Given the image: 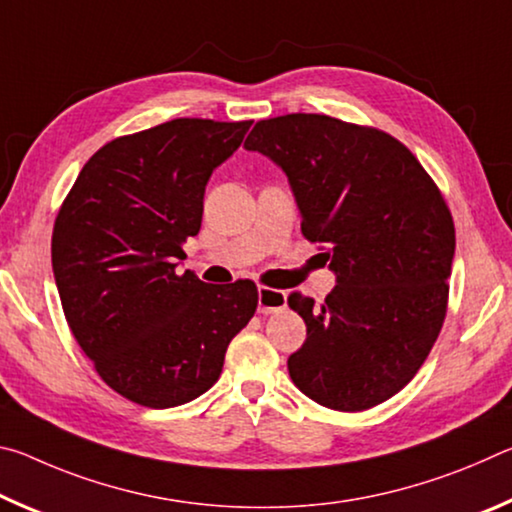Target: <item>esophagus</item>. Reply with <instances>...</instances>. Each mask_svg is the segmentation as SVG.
<instances>
[{
	"label": "esophagus",
	"mask_w": 512,
	"mask_h": 512,
	"mask_svg": "<svg viewBox=\"0 0 512 512\" xmlns=\"http://www.w3.org/2000/svg\"><path fill=\"white\" fill-rule=\"evenodd\" d=\"M287 307V293L277 291V289H268V287H259L257 289V311L259 314H275V311H282Z\"/></svg>",
	"instance_id": "esophagus-1"
}]
</instances>
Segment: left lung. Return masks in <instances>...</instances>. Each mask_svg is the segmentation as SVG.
Returning a JSON list of instances; mask_svg holds the SVG:
<instances>
[{
    "label": "left lung",
    "mask_w": 512,
    "mask_h": 512,
    "mask_svg": "<svg viewBox=\"0 0 512 512\" xmlns=\"http://www.w3.org/2000/svg\"><path fill=\"white\" fill-rule=\"evenodd\" d=\"M244 146L284 171L302 235L336 275L323 305L289 296L307 325L287 361L293 384L334 411L386 402L445 320L456 235L443 196L395 137L327 115L257 121Z\"/></svg>",
    "instance_id": "8db88e82"
}]
</instances>
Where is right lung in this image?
Segmentation results:
<instances>
[{"label":"right lung","mask_w":512,"mask_h":512,"mask_svg":"<svg viewBox=\"0 0 512 512\" xmlns=\"http://www.w3.org/2000/svg\"><path fill=\"white\" fill-rule=\"evenodd\" d=\"M253 121L171 119L112 140L85 162L56 216L51 266L65 318L101 379L135 404L171 409L219 379L253 318L250 280L176 273L205 185Z\"/></svg>","instance_id":"1"}]
</instances>
